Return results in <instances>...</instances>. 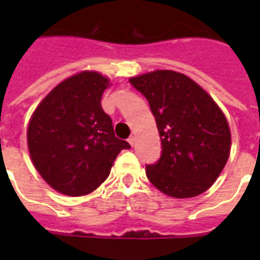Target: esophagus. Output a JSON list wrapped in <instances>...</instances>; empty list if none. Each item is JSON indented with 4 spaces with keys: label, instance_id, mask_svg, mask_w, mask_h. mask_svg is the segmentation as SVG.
Returning <instances> with one entry per match:
<instances>
[{
    "label": "esophagus",
    "instance_id": "1",
    "mask_svg": "<svg viewBox=\"0 0 260 260\" xmlns=\"http://www.w3.org/2000/svg\"><path fill=\"white\" fill-rule=\"evenodd\" d=\"M127 142H128V143H130V144H132V146H134V144H135V137H134V135H132V137L128 138Z\"/></svg>",
    "mask_w": 260,
    "mask_h": 260
}]
</instances>
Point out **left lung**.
<instances>
[{"instance_id": "obj_1", "label": "left lung", "mask_w": 260, "mask_h": 260, "mask_svg": "<svg viewBox=\"0 0 260 260\" xmlns=\"http://www.w3.org/2000/svg\"><path fill=\"white\" fill-rule=\"evenodd\" d=\"M150 104L161 156L147 165L150 182L173 198H192L217 180L231 152V130L217 104L199 84L173 70L130 78Z\"/></svg>"}]
</instances>
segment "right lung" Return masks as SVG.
Segmentation results:
<instances>
[{"label": "right lung", "mask_w": 260, "mask_h": 260, "mask_svg": "<svg viewBox=\"0 0 260 260\" xmlns=\"http://www.w3.org/2000/svg\"><path fill=\"white\" fill-rule=\"evenodd\" d=\"M109 79L82 71L50 91L27 128L31 160L45 182L69 197L87 195L108 178L117 155L130 144L114 135L102 108Z\"/></svg>", "instance_id": "add662e5"}]
</instances>
